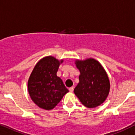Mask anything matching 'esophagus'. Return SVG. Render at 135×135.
<instances>
[{
  "instance_id": "1",
  "label": "esophagus",
  "mask_w": 135,
  "mask_h": 135,
  "mask_svg": "<svg viewBox=\"0 0 135 135\" xmlns=\"http://www.w3.org/2000/svg\"><path fill=\"white\" fill-rule=\"evenodd\" d=\"M73 90H74V87H70V88H69V91H70V92H73Z\"/></svg>"
}]
</instances>
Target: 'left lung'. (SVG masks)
I'll return each instance as SVG.
<instances>
[{
  "label": "left lung",
  "instance_id": "left-lung-1",
  "mask_svg": "<svg viewBox=\"0 0 135 135\" xmlns=\"http://www.w3.org/2000/svg\"><path fill=\"white\" fill-rule=\"evenodd\" d=\"M79 70V82L74 92L80 102L88 108L102 104L108 98L110 83L108 74L102 65L92 58L76 60Z\"/></svg>",
  "mask_w": 135,
  "mask_h": 135
}]
</instances>
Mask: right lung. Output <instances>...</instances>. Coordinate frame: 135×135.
Returning a JSON list of instances; mask_svg holds the SVG:
<instances>
[{
    "label": "right lung",
    "mask_w": 135,
    "mask_h": 135,
    "mask_svg": "<svg viewBox=\"0 0 135 135\" xmlns=\"http://www.w3.org/2000/svg\"><path fill=\"white\" fill-rule=\"evenodd\" d=\"M63 60L52 56L44 57L37 62L27 82V90L31 100L41 109L51 110L69 92L63 82L57 76L59 65Z\"/></svg>",
    "instance_id": "add662e5"
}]
</instances>
